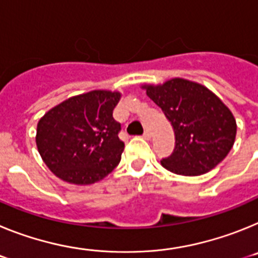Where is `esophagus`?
I'll return each instance as SVG.
<instances>
[{"instance_id":"obj_1","label":"esophagus","mask_w":258,"mask_h":258,"mask_svg":"<svg viewBox=\"0 0 258 258\" xmlns=\"http://www.w3.org/2000/svg\"><path fill=\"white\" fill-rule=\"evenodd\" d=\"M143 138H145V140H147V141H150V140H151V133H150L149 131H146L145 133H143Z\"/></svg>"}]
</instances>
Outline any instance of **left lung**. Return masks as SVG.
Returning <instances> with one entry per match:
<instances>
[{"mask_svg": "<svg viewBox=\"0 0 258 258\" xmlns=\"http://www.w3.org/2000/svg\"><path fill=\"white\" fill-rule=\"evenodd\" d=\"M146 93L160 107L174 132V150L161 164L182 175H200L227 156L236 136L231 111L206 86L173 79Z\"/></svg>", "mask_w": 258, "mask_h": 258, "instance_id": "left-lung-1", "label": "left lung"}]
</instances>
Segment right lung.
Instances as JSON below:
<instances>
[{
    "instance_id": "right-lung-1",
    "label": "right lung",
    "mask_w": 258,
    "mask_h": 258,
    "mask_svg": "<svg viewBox=\"0 0 258 258\" xmlns=\"http://www.w3.org/2000/svg\"><path fill=\"white\" fill-rule=\"evenodd\" d=\"M120 97V93L93 90L61 102L38 121V152L56 177L90 184L117 166L125 145L112 112Z\"/></svg>"
}]
</instances>
